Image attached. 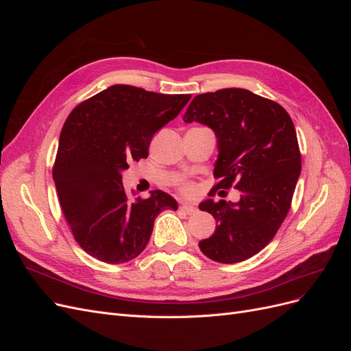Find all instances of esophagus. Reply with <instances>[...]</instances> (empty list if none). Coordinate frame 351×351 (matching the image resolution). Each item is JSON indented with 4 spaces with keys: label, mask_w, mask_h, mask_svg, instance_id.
Returning a JSON list of instances; mask_svg holds the SVG:
<instances>
[{
    "label": "esophagus",
    "mask_w": 351,
    "mask_h": 351,
    "mask_svg": "<svg viewBox=\"0 0 351 351\" xmlns=\"http://www.w3.org/2000/svg\"><path fill=\"white\" fill-rule=\"evenodd\" d=\"M180 210L182 212H184V214H187V215H192V214H196V208L195 206H192V205H187V204H183L182 206H180Z\"/></svg>",
    "instance_id": "esophagus-1"
}]
</instances>
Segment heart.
Masks as SVG:
<instances>
[{"label":"heart","instance_id":"1","mask_svg":"<svg viewBox=\"0 0 351 351\" xmlns=\"http://www.w3.org/2000/svg\"><path fill=\"white\" fill-rule=\"evenodd\" d=\"M180 192L184 195L186 197H195L199 193V187L193 182H182L178 186Z\"/></svg>","mask_w":351,"mask_h":351}]
</instances>
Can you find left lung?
I'll use <instances>...</instances> for the list:
<instances>
[{
	"mask_svg": "<svg viewBox=\"0 0 351 351\" xmlns=\"http://www.w3.org/2000/svg\"><path fill=\"white\" fill-rule=\"evenodd\" d=\"M183 120L206 124L217 134L218 183L210 193L231 187L240 192L237 204L209 199L199 205L218 222L199 247L219 263L246 261L275 237L291 208L302 171L291 117L275 101L227 88L197 95Z\"/></svg>",
	"mask_w": 351,
	"mask_h": 351,
	"instance_id": "left-lung-1",
	"label": "left lung"
}]
</instances>
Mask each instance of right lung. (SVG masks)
Wrapping results in <instances>:
<instances>
[{
	"label": "right lung",
	"mask_w": 351,
	"mask_h": 351,
	"mask_svg": "<svg viewBox=\"0 0 351 351\" xmlns=\"http://www.w3.org/2000/svg\"><path fill=\"white\" fill-rule=\"evenodd\" d=\"M192 95L114 84L80 102L62 125L52 167L58 200L79 246L105 263L134 259L151 239L155 218L177 202L162 190L132 200L121 171L147 158L152 136Z\"/></svg>",
	"instance_id": "add662e5"
}]
</instances>
